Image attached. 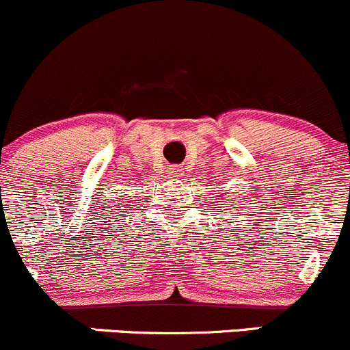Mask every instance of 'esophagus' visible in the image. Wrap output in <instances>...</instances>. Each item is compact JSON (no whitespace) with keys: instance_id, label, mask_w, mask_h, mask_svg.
<instances>
[{"instance_id":"esophagus-1","label":"esophagus","mask_w":350,"mask_h":350,"mask_svg":"<svg viewBox=\"0 0 350 350\" xmlns=\"http://www.w3.org/2000/svg\"><path fill=\"white\" fill-rule=\"evenodd\" d=\"M167 174L171 178H179V176H183V169L179 165H172V167L167 169Z\"/></svg>"}]
</instances>
